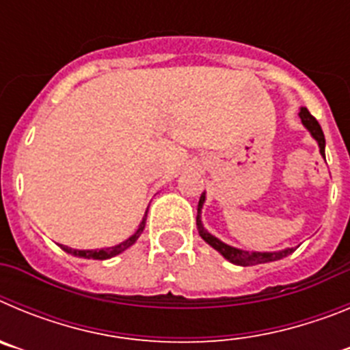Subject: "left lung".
I'll return each mask as SVG.
<instances>
[{"label": "left lung", "mask_w": 350, "mask_h": 350, "mask_svg": "<svg viewBox=\"0 0 350 350\" xmlns=\"http://www.w3.org/2000/svg\"><path fill=\"white\" fill-rule=\"evenodd\" d=\"M299 119H301V124L308 129V133L312 135L317 145H319V152L321 156L324 157L326 161V154H324V148H326V140H324V133L321 129L319 122L315 120V117L308 112L307 108L301 107L299 108ZM203 203H205V193L202 194L200 198V203H198V215H196V226H198V233L200 237L208 243L212 249H215L222 258H226L233 265H238V267H252V265H261V262H271V261H279V259L286 258V256L293 254L295 249H284V250H277V252H249V250H242V249H237V247H231L228 243L221 242L217 237H213L212 233L203 228V222H202V208H203Z\"/></svg>", "instance_id": "1"}]
</instances>
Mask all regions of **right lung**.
Returning a JSON list of instances; mask_svg holds the SVG:
<instances>
[{"label":"right lung","mask_w":350,"mask_h":350,"mask_svg":"<svg viewBox=\"0 0 350 350\" xmlns=\"http://www.w3.org/2000/svg\"><path fill=\"white\" fill-rule=\"evenodd\" d=\"M148 210V208H147ZM145 221H147V212H145L144 219H142L140 226H138V230L124 240V242H120L119 245H113V247H107V249H92V250H79V249H71V247H63L64 252L71 256H77V258H83V259H110L113 256L120 254V252H124L126 249L133 245V243L137 242L138 237L144 233V228H145Z\"/></svg>","instance_id":"add662e5"}]
</instances>
